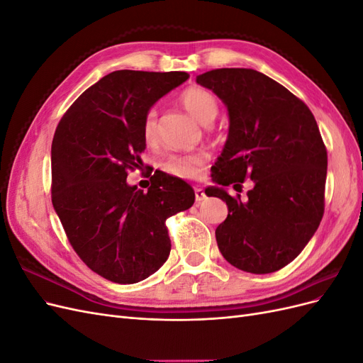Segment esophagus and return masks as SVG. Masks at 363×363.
Returning <instances> with one entry per match:
<instances>
[{
    "label": "esophagus",
    "instance_id": "obj_1",
    "mask_svg": "<svg viewBox=\"0 0 363 363\" xmlns=\"http://www.w3.org/2000/svg\"><path fill=\"white\" fill-rule=\"evenodd\" d=\"M194 191H195V201L196 203H201L206 199V194H204L203 188H200V186H195Z\"/></svg>",
    "mask_w": 363,
    "mask_h": 363
}]
</instances>
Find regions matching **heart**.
<instances>
[{
    "instance_id": "1",
    "label": "heart",
    "mask_w": 363,
    "mask_h": 363,
    "mask_svg": "<svg viewBox=\"0 0 363 363\" xmlns=\"http://www.w3.org/2000/svg\"><path fill=\"white\" fill-rule=\"evenodd\" d=\"M180 103L194 118L201 124H212L219 113V103L216 96L199 86L184 89L180 95ZM142 138L147 145H155L159 139V118L156 108H148L142 119ZM206 151L188 152V155H174L163 162L162 169L172 177L195 180L201 175V168L207 162Z\"/></svg>"
}]
</instances>
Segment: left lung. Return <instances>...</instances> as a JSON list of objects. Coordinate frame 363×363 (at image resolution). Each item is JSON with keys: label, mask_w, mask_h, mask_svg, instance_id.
<instances>
[{"label": "left lung", "mask_w": 363, "mask_h": 363, "mask_svg": "<svg viewBox=\"0 0 363 363\" xmlns=\"http://www.w3.org/2000/svg\"><path fill=\"white\" fill-rule=\"evenodd\" d=\"M227 106L228 139L212 168L221 188L206 194L227 203L216 228L224 259L238 269L268 274L286 267L309 242L324 215L327 150L307 107L286 87L248 68H221L196 77ZM251 178L255 188L242 201Z\"/></svg>", "instance_id": "left-lung-1"}]
</instances>
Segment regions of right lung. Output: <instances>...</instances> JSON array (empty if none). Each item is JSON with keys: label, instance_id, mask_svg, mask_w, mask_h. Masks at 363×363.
Listing matches in <instances>:
<instances>
[{"label": "right lung", "instance_id": "add662e5", "mask_svg": "<svg viewBox=\"0 0 363 363\" xmlns=\"http://www.w3.org/2000/svg\"><path fill=\"white\" fill-rule=\"evenodd\" d=\"M188 77L177 71L107 74L77 98L54 133V211L79 257L113 283H138L155 274L171 251L164 223L194 204L191 186L160 171L147 192L127 184L147 147L145 112Z\"/></svg>", "mask_w": 363, "mask_h": 363}]
</instances>
